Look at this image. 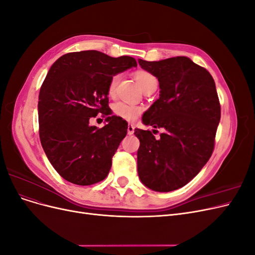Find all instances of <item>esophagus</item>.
Masks as SVG:
<instances>
[{"label": "esophagus", "mask_w": 255, "mask_h": 255, "mask_svg": "<svg viewBox=\"0 0 255 255\" xmlns=\"http://www.w3.org/2000/svg\"><path fill=\"white\" fill-rule=\"evenodd\" d=\"M134 128H135V127L133 125H128V134L133 135L134 134Z\"/></svg>", "instance_id": "1"}]
</instances>
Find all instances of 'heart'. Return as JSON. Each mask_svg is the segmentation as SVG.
Here are the masks:
<instances>
[{
  "mask_svg": "<svg viewBox=\"0 0 255 255\" xmlns=\"http://www.w3.org/2000/svg\"><path fill=\"white\" fill-rule=\"evenodd\" d=\"M135 78L138 85H139L142 90L152 86V85H157V80L155 76L148 71H144V70L137 71L135 73ZM120 79H121L120 74H115L112 76L110 85H109V94L111 96L115 95V92L118 87V84L120 82ZM114 112L115 114H117L123 119L134 121L139 117L140 114L142 113V107L134 105V104H129L123 101H119L114 104Z\"/></svg>",
  "mask_w": 255,
  "mask_h": 255,
  "instance_id": "1",
  "label": "heart"
}]
</instances>
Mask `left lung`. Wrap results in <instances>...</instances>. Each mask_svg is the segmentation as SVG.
I'll return each mask as SVG.
<instances>
[{"label":"left lung","mask_w":255,"mask_h":255,"mask_svg":"<svg viewBox=\"0 0 255 255\" xmlns=\"http://www.w3.org/2000/svg\"><path fill=\"white\" fill-rule=\"evenodd\" d=\"M138 63L158 80L160 89L142 122L164 128L158 139L135 128L140 141L138 175L154 191H172L194 179L212 155L220 121L218 95L210 72L186 56Z\"/></svg>","instance_id":"left-lung-1"}]
</instances>
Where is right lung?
Segmentation results:
<instances>
[{"label": "right lung", "instance_id": "1", "mask_svg": "<svg viewBox=\"0 0 255 255\" xmlns=\"http://www.w3.org/2000/svg\"><path fill=\"white\" fill-rule=\"evenodd\" d=\"M132 67H137L133 57L90 50L65 54L50 68L38 101L39 137L51 165L66 181L86 186L109 174L128 123L107 116L98 128L89 119L109 110L112 76Z\"/></svg>", "mask_w": 255, "mask_h": 255}]
</instances>
